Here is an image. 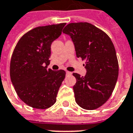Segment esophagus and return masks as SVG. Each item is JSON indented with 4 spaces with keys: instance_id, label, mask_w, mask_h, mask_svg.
I'll return each instance as SVG.
<instances>
[{
    "instance_id": "esophagus-1",
    "label": "esophagus",
    "mask_w": 133,
    "mask_h": 133,
    "mask_svg": "<svg viewBox=\"0 0 133 133\" xmlns=\"http://www.w3.org/2000/svg\"><path fill=\"white\" fill-rule=\"evenodd\" d=\"M66 75H72V72H69V71H66Z\"/></svg>"
}]
</instances>
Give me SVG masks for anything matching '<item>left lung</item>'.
<instances>
[{
	"label": "left lung",
	"instance_id": "1",
	"mask_svg": "<svg viewBox=\"0 0 133 133\" xmlns=\"http://www.w3.org/2000/svg\"><path fill=\"white\" fill-rule=\"evenodd\" d=\"M75 44L78 58L85 60V77L73 73L77 82L75 101L83 109H97L108 101L115 87L119 63L115 46L107 34L89 23H72L63 30Z\"/></svg>",
	"mask_w": 133,
	"mask_h": 133
}]
</instances>
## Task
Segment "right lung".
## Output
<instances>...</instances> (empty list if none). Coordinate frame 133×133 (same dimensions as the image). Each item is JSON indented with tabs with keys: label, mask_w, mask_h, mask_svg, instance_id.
<instances>
[{
	"label": "right lung",
	"mask_w": 133,
	"mask_h": 133,
	"mask_svg": "<svg viewBox=\"0 0 133 133\" xmlns=\"http://www.w3.org/2000/svg\"><path fill=\"white\" fill-rule=\"evenodd\" d=\"M65 23L40 26L18 41L10 61V78L19 98L30 107L47 109L56 101L65 72L47 70L51 44L61 34Z\"/></svg>",
	"instance_id": "1"
}]
</instances>
